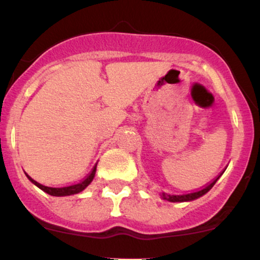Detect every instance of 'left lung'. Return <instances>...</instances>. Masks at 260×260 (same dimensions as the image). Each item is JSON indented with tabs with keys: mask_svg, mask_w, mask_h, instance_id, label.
<instances>
[{
	"mask_svg": "<svg viewBox=\"0 0 260 260\" xmlns=\"http://www.w3.org/2000/svg\"><path fill=\"white\" fill-rule=\"evenodd\" d=\"M216 181H217V177L213 182H210V183L207 184V186H205L204 188H202V189L196 190V192H192V193H183V194H169V193H162V198L166 199V201H169V202H189V201H193V199L199 198V197L205 194L208 190H210L211 187L215 184Z\"/></svg>",
	"mask_w": 260,
	"mask_h": 260,
	"instance_id": "8db88e82",
	"label": "left lung"
}]
</instances>
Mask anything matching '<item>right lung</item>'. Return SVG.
<instances>
[{
    "label": "right lung",
    "mask_w": 260,
    "mask_h": 260,
    "mask_svg": "<svg viewBox=\"0 0 260 260\" xmlns=\"http://www.w3.org/2000/svg\"><path fill=\"white\" fill-rule=\"evenodd\" d=\"M95 171H96V166L91 170V172L86 176L85 178H83L82 181L78 182V183L71 184V186H64V187H49V186H44V184L39 183L35 180H32L30 176L26 175V177L30 180L35 186H38L40 189H43L44 192H46L47 194L50 196H55V197H62V196H71V194H77V193L82 192L85 187H88V184L90 183L95 176Z\"/></svg>",
    "instance_id": "1"
}]
</instances>
